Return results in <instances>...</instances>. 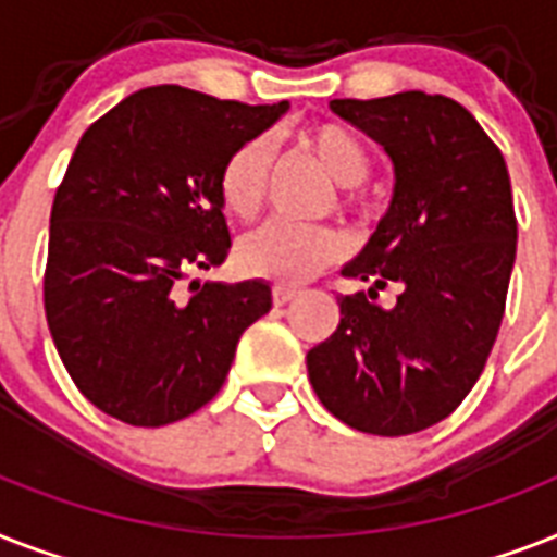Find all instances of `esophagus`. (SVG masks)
Returning a JSON list of instances; mask_svg holds the SVG:
<instances>
[{
	"mask_svg": "<svg viewBox=\"0 0 557 557\" xmlns=\"http://www.w3.org/2000/svg\"><path fill=\"white\" fill-rule=\"evenodd\" d=\"M297 294H300V292H297V288H292V286H274V288H271L274 306H286V302H292Z\"/></svg>",
	"mask_w": 557,
	"mask_h": 557,
	"instance_id": "obj_1",
	"label": "esophagus"
}]
</instances>
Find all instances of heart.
Masks as SVG:
<instances>
[{"mask_svg":"<svg viewBox=\"0 0 557 557\" xmlns=\"http://www.w3.org/2000/svg\"><path fill=\"white\" fill-rule=\"evenodd\" d=\"M302 148L320 162V169L343 185V206H360L355 185L369 174V151L355 131L337 122H318L300 134ZM274 146L265 134L239 143L220 169V200L237 220H251L269 194ZM237 269L248 277H263L292 286L314 277L343 257V237L325 225H292L271 220L237 243Z\"/></svg>","mask_w":557,"mask_h":557,"instance_id":"1","label":"heart"}]
</instances>
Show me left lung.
Instances as JSON below:
<instances>
[{"instance_id":"1","label":"left lung","mask_w":557,"mask_h":557,"mask_svg":"<svg viewBox=\"0 0 557 557\" xmlns=\"http://www.w3.org/2000/svg\"><path fill=\"white\" fill-rule=\"evenodd\" d=\"M381 143L395 191L377 232L343 274L337 332L306 355L320 404L366 435L400 437L449 418L490 357L518 246L504 153L467 108L441 94L332 99ZM397 285L383 310L377 290Z\"/></svg>"}]
</instances>
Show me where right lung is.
<instances>
[{"mask_svg":"<svg viewBox=\"0 0 557 557\" xmlns=\"http://www.w3.org/2000/svg\"><path fill=\"white\" fill-rule=\"evenodd\" d=\"M288 111L180 85L125 97L83 134L51 208L45 318L71 381L131 426L183 420L223 388L263 280L197 283L232 248L225 157Z\"/></svg>","mask_w":557,"mask_h":557,"instance_id":"right-lung-1","label":"right lung"}]
</instances>
